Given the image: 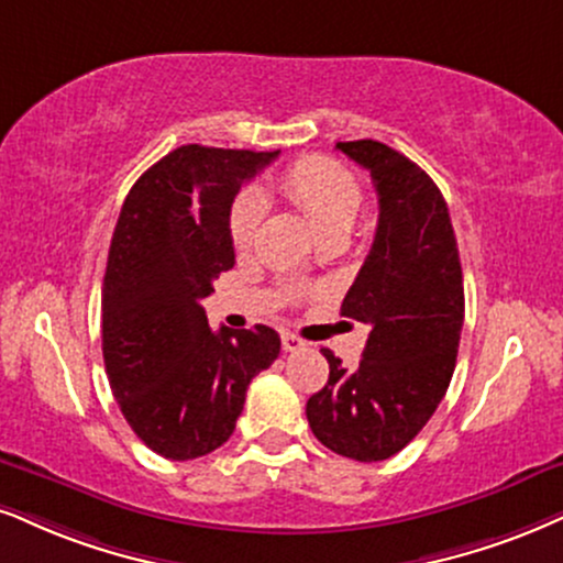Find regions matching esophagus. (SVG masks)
Masks as SVG:
<instances>
[{
	"instance_id": "34e87169",
	"label": "esophagus",
	"mask_w": 563,
	"mask_h": 563,
	"mask_svg": "<svg viewBox=\"0 0 563 563\" xmlns=\"http://www.w3.org/2000/svg\"><path fill=\"white\" fill-rule=\"evenodd\" d=\"M282 346H284V352H300V350H305V339L297 336V334H289V331H284Z\"/></svg>"
}]
</instances>
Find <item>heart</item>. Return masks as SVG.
<instances>
[{
  "label": "heart",
  "instance_id": "obj_1",
  "mask_svg": "<svg viewBox=\"0 0 563 563\" xmlns=\"http://www.w3.org/2000/svg\"><path fill=\"white\" fill-rule=\"evenodd\" d=\"M282 192L300 206L325 240H342L363 206V187L346 166L325 156H302L279 177ZM266 219V200L261 192L245 190L229 213V234L238 247H250Z\"/></svg>",
  "mask_w": 563,
  "mask_h": 563
}]
</instances>
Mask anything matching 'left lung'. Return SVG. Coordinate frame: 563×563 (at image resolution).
I'll list each match as a JSON object with an SVG mask.
<instances>
[{"mask_svg": "<svg viewBox=\"0 0 563 563\" xmlns=\"http://www.w3.org/2000/svg\"><path fill=\"white\" fill-rule=\"evenodd\" d=\"M336 148L378 192L376 240L342 302L371 334L355 371L321 350L329 384L305 415L325 449L380 462L420 433L449 388L464 323L460 250L446 200L418 164L378 141Z\"/></svg>", "mask_w": 563, "mask_h": 563, "instance_id": "left-lung-1", "label": "left lung"}]
</instances>
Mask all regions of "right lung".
<instances>
[{
	"label": "right lung",
	"instance_id": "add662e5",
	"mask_svg": "<svg viewBox=\"0 0 563 563\" xmlns=\"http://www.w3.org/2000/svg\"><path fill=\"white\" fill-rule=\"evenodd\" d=\"M276 156L179 145L122 203L101 292L103 365L124 420L166 460L219 449L250 380L279 357L271 325L211 331L200 305L234 266V196Z\"/></svg>",
	"mask_w": 563,
	"mask_h": 563
}]
</instances>
